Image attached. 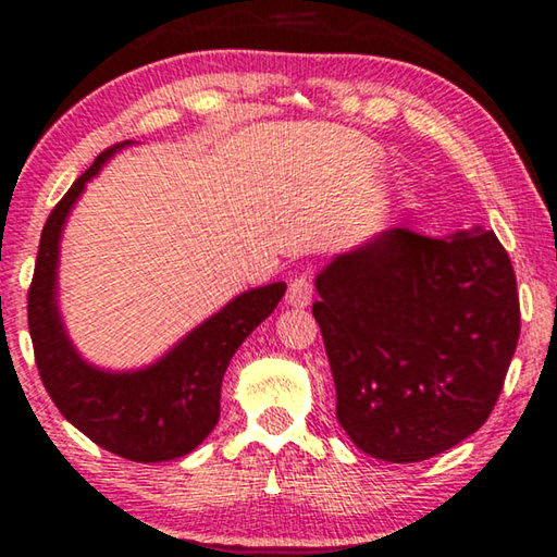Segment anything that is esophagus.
<instances>
[{
  "label": "esophagus",
  "instance_id": "1",
  "mask_svg": "<svg viewBox=\"0 0 557 557\" xmlns=\"http://www.w3.org/2000/svg\"><path fill=\"white\" fill-rule=\"evenodd\" d=\"M312 297H314V285L309 277H295L289 282L287 287V305L289 307H297V309H305L312 305Z\"/></svg>",
  "mask_w": 557,
  "mask_h": 557
}]
</instances>
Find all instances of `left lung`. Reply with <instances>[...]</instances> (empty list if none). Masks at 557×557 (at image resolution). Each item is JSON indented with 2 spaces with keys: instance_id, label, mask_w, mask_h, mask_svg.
<instances>
[{
  "instance_id": "1",
  "label": "left lung",
  "mask_w": 557,
  "mask_h": 557,
  "mask_svg": "<svg viewBox=\"0 0 557 557\" xmlns=\"http://www.w3.org/2000/svg\"><path fill=\"white\" fill-rule=\"evenodd\" d=\"M314 287L336 420L358 449L408 465L484 425L521 334L516 275L492 231H383L334 256Z\"/></svg>"
}]
</instances>
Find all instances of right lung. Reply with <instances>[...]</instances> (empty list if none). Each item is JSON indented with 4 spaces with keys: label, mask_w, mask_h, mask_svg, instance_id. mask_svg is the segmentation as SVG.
<instances>
[{
    "label": "right lung",
    "mask_w": 557,
    "mask_h": 557,
    "mask_svg": "<svg viewBox=\"0 0 557 557\" xmlns=\"http://www.w3.org/2000/svg\"><path fill=\"white\" fill-rule=\"evenodd\" d=\"M129 145L102 152L46 221L29 287V334L44 388L63 418L102 449L147 465L184 457L211 435L221 418V383L233 354L275 312L287 285L272 282L240 292L145 369L108 371L86 361L59 309L61 238L86 184Z\"/></svg>",
    "instance_id": "right-lung-1"
}]
</instances>
